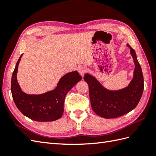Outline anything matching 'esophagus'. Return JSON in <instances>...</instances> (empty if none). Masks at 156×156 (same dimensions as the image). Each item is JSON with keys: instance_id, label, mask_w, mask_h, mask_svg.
<instances>
[{"instance_id": "obj_1", "label": "esophagus", "mask_w": 156, "mask_h": 156, "mask_svg": "<svg viewBox=\"0 0 156 156\" xmlns=\"http://www.w3.org/2000/svg\"><path fill=\"white\" fill-rule=\"evenodd\" d=\"M87 68L85 67V66H80V68H79V69H78V72H79V73H80V74L82 75V76H83L84 75V73L87 72Z\"/></svg>"}]
</instances>
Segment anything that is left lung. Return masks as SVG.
<instances>
[{
	"label": "left lung",
	"mask_w": 156,
	"mask_h": 156,
	"mask_svg": "<svg viewBox=\"0 0 156 156\" xmlns=\"http://www.w3.org/2000/svg\"><path fill=\"white\" fill-rule=\"evenodd\" d=\"M133 59L135 69L133 77L127 87L118 90L105 88L93 76L84 75V80L89 87V96L92 110L95 113L105 119L121 117L134 109L143 94L144 76L136 53L129 44Z\"/></svg>",
	"instance_id": "8db88e82"
}]
</instances>
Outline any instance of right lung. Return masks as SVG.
I'll use <instances>...</instances> for the list:
<instances>
[{"mask_svg": "<svg viewBox=\"0 0 156 156\" xmlns=\"http://www.w3.org/2000/svg\"><path fill=\"white\" fill-rule=\"evenodd\" d=\"M23 55L16 62L11 78V93L16 107L32 120L39 122L58 120L64 112L66 94L82 80V76L77 71L67 73L60 78L54 90L41 94H28L21 90L16 79L19 64Z\"/></svg>", "mask_w": 156, "mask_h": 156, "instance_id": "add662e5", "label": "right lung"}]
</instances>
